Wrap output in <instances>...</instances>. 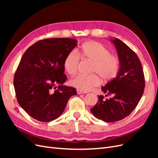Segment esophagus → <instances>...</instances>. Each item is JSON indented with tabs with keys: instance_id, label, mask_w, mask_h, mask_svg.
<instances>
[{
	"instance_id": "34e87169",
	"label": "esophagus",
	"mask_w": 158,
	"mask_h": 158,
	"mask_svg": "<svg viewBox=\"0 0 158 158\" xmlns=\"http://www.w3.org/2000/svg\"><path fill=\"white\" fill-rule=\"evenodd\" d=\"M76 92H77L78 94H86L87 93V92H85V91H82V90L79 89L76 90Z\"/></svg>"
}]
</instances>
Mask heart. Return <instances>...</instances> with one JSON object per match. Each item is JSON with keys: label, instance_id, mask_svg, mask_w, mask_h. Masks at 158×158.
I'll return each mask as SVG.
<instances>
[{"label": "heart", "instance_id": "obj_1", "mask_svg": "<svg viewBox=\"0 0 158 158\" xmlns=\"http://www.w3.org/2000/svg\"><path fill=\"white\" fill-rule=\"evenodd\" d=\"M80 58L92 62L89 72L91 74H78L70 80L73 86L82 91H88L101 84V77L104 82H109L118 75L121 61L116 55L102 44L95 41L85 42L76 52H69L64 60L63 66L66 73L70 75L77 73Z\"/></svg>", "mask_w": 158, "mask_h": 158}]
</instances>
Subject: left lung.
I'll return each mask as SVG.
<instances>
[{
	"label": "left lung",
	"instance_id": "obj_1",
	"mask_svg": "<svg viewBox=\"0 0 158 158\" xmlns=\"http://www.w3.org/2000/svg\"><path fill=\"white\" fill-rule=\"evenodd\" d=\"M111 41L120 59V71L117 77L102 87L106 94L105 96L111 98L105 99L103 95H98V103L90 109L95 117L107 123L128 116L139 103L145 88L144 72L137 55L117 38Z\"/></svg>",
	"mask_w": 158,
	"mask_h": 158
}]
</instances>
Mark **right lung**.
I'll return each mask as SVG.
<instances>
[{
	"label": "right lung",
	"mask_w": 158,
	"mask_h": 158,
	"mask_svg": "<svg viewBox=\"0 0 158 158\" xmlns=\"http://www.w3.org/2000/svg\"><path fill=\"white\" fill-rule=\"evenodd\" d=\"M76 42L70 38H48L37 41L23 55L14 86L18 103L32 118L45 123L55 120L77 94L74 88L63 85L67 78L64 60Z\"/></svg>",
	"instance_id": "obj_1"
}]
</instances>
